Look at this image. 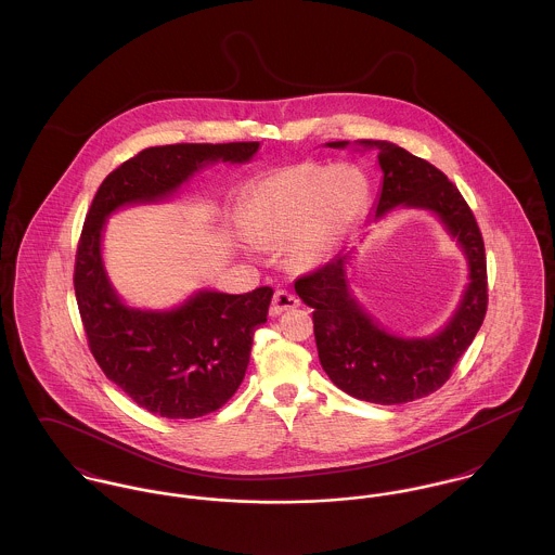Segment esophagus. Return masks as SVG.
<instances>
[{
	"instance_id": "1",
	"label": "esophagus",
	"mask_w": 555,
	"mask_h": 555,
	"mask_svg": "<svg viewBox=\"0 0 555 555\" xmlns=\"http://www.w3.org/2000/svg\"><path fill=\"white\" fill-rule=\"evenodd\" d=\"M299 306V299L289 293V291L279 289L272 297V304H270V317H279L287 310H293Z\"/></svg>"
}]
</instances>
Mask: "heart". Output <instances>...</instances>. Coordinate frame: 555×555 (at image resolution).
Returning <instances> with one entry per match:
<instances>
[{
	"label": "heart",
	"mask_w": 555,
	"mask_h": 555,
	"mask_svg": "<svg viewBox=\"0 0 555 555\" xmlns=\"http://www.w3.org/2000/svg\"><path fill=\"white\" fill-rule=\"evenodd\" d=\"M369 202V181L351 164H297L281 168L249 186L238 222L245 235L262 245L287 243L293 268L324 264L345 229Z\"/></svg>",
	"instance_id": "obj_1"
}]
</instances>
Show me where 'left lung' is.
Returning <instances> with one entry per match:
<instances>
[{"label": "left lung", "instance_id": "8db88e82", "mask_svg": "<svg viewBox=\"0 0 555 555\" xmlns=\"http://www.w3.org/2000/svg\"><path fill=\"white\" fill-rule=\"evenodd\" d=\"M326 147L345 150L349 141H331ZM353 147L374 152L383 172L370 224L396 208L428 211L455 241L468 268L453 314L428 337L391 333L358 301L347 276L356 247H345L328 264L295 281V293L314 310L318 358L328 378L356 399L408 403L437 391L475 341L487 312L485 243L468 204L439 168L391 141L360 139Z\"/></svg>", "mask_w": 555, "mask_h": 555}]
</instances>
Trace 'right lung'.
<instances>
[{"mask_svg": "<svg viewBox=\"0 0 555 555\" xmlns=\"http://www.w3.org/2000/svg\"><path fill=\"white\" fill-rule=\"evenodd\" d=\"M258 150V141L143 150L107 175L85 218L75 293L91 353L114 385L162 418H199L235 396L272 289L243 295L197 289L168 310L129 306L104 264L107 218L129 206L170 202L204 168L216 162L247 164Z\"/></svg>", "mask_w": 555, "mask_h": 555, "instance_id": "obj_1", "label": "right lung"}]
</instances>
